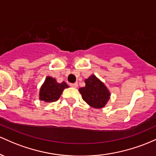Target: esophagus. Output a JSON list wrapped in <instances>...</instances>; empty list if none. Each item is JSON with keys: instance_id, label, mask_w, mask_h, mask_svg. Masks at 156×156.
I'll return each instance as SVG.
<instances>
[{"instance_id": "esophagus-1", "label": "esophagus", "mask_w": 156, "mask_h": 156, "mask_svg": "<svg viewBox=\"0 0 156 156\" xmlns=\"http://www.w3.org/2000/svg\"><path fill=\"white\" fill-rule=\"evenodd\" d=\"M70 86H71L73 87H78V84L77 83H71V84H70Z\"/></svg>"}]
</instances>
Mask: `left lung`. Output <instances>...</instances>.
<instances>
[{
    "instance_id": "left-lung-1",
    "label": "left lung",
    "mask_w": 156,
    "mask_h": 156,
    "mask_svg": "<svg viewBox=\"0 0 156 156\" xmlns=\"http://www.w3.org/2000/svg\"><path fill=\"white\" fill-rule=\"evenodd\" d=\"M85 83V86L79 89L83 100L94 108H103L111 96L105 84L94 75L86 79Z\"/></svg>"
}]
</instances>
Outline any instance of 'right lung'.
Segmentation results:
<instances>
[{
  "label": "right lung",
  "instance_id": "obj_1",
  "mask_svg": "<svg viewBox=\"0 0 156 156\" xmlns=\"http://www.w3.org/2000/svg\"><path fill=\"white\" fill-rule=\"evenodd\" d=\"M69 85L65 82L58 83L55 79L47 76L40 90V99L45 102H53L59 99L65 88Z\"/></svg>",
  "mask_w": 156,
  "mask_h": 156
}]
</instances>
